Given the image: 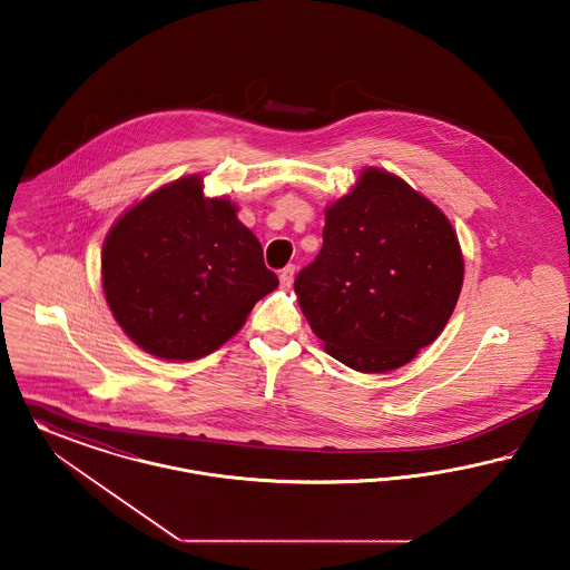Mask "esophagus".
I'll return each mask as SVG.
<instances>
[{"label": "esophagus", "mask_w": 570, "mask_h": 570, "mask_svg": "<svg viewBox=\"0 0 570 570\" xmlns=\"http://www.w3.org/2000/svg\"><path fill=\"white\" fill-rule=\"evenodd\" d=\"M294 276H296V266L294 264H289V266H285L281 274H278V278H281V285L283 287H292V283H294Z\"/></svg>", "instance_id": "esophagus-1"}]
</instances>
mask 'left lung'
Wrapping results in <instances>:
<instances>
[{
    "label": "left lung",
    "mask_w": 570,
    "mask_h": 570,
    "mask_svg": "<svg viewBox=\"0 0 570 570\" xmlns=\"http://www.w3.org/2000/svg\"><path fill=\"white\" fill-rule=\"evenodd\" d=\"M463 285L446 214L386 169H362L326 208L324 246L294 283L299 308L332 358L386 373L431 345Z\"/></svg>",
    "instance_id": "obj_1"
}]
</instances>
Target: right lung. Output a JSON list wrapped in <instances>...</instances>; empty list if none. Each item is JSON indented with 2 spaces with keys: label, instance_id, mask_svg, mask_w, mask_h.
I'll return each mask as SVG.
<instances>
[{
  "label": "right lung",
  "instance_id": "1",
  "mask_svg": "<svg viewBox=\"0 0 570 570\" xmlns=\"http://www.w3.org/2000/svg\"><path fill=\"white\" fill-rule=\"evenodd\" d=\"M107 304L144 352L204 358L244 326L278 287L262 244L227 197H206L202 176L156 188L121 214L102 244Z\"/></svg>",
  "mask_w": 570,
  "mask_h": 570
}]
</instances>
